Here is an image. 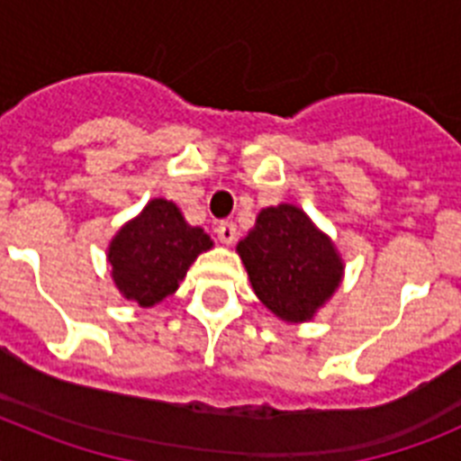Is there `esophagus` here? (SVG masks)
<instances>
[{
  "mask_svg": "<svg viewBox=\"0 0 461 461\" xmlns=\"http://www.w3.org/2000/svg\"><path fill=\"white\" fill-rule=\"evenodd\" d=\"M214 233H217L219 242L221 244H233L235 238H238V226L233 221H219L217 228H214Z\"/></svg>",
  "mask_w": 461,
  "mask_h": 461,
  "instance_id": "34e87169",
  "label": "esophagus"
}]
</instances>
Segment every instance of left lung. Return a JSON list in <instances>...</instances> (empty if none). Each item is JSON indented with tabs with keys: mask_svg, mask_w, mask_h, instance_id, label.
Masks as SVG:
<instances>
[{
	"mask_svg": "<svg viewBox=\"0 0 461 461\" xmlns=\"http://www.w3.org/2000/svg\"><path fill=\"white\" fill-rule=\"evenodd\" d=\"M235 251L256 297L286 323L312 321L344 279L335 242L291 203L263 207Z\"/></svg>",
	"mask_w": 461,
	"mask_h": 461,
	"instance_id": "obj_1",
	"label": "left lung"
}]
</instances>
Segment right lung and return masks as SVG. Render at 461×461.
I'll use <instances>...</instances> for the list:
<instances>
[{
	"label": "right lung",
	"mask_w": 461,
	"mask_h": 461,
	"mask_svg": "<svg viewBox=\"0 0 461 461\" xmlns=\"http://www.w3.org/2000/svg\"><path fill=\"white\" fill-rule=\"evenodd\" d=\"M212 247L210 235L189 226L173 201L152 198L110 240L105 258L120 295L149 309L173 295L191 263Z\"/></svg>",
	"instance_id": "add662e5"
}]
</instances>
